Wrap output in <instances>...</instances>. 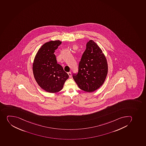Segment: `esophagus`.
Masks as SVG:
<instances>
[{
    "mask_svg": "<svg viewBox=\"0 0 146 146\" xmlns=\"http://www.w3.org/2000/svg\"><path fill=\"white\" fill-rule=\"evenodd\" d=\"M68 76H70V78H71V73L70 72H69L68 73Z\"/></svg>",
    "mask_w": 146,
    "mask_h": 146,
    "instance_id": "34e87169",
    "label": "esophagus"
}]
</instances>
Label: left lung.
Masks as SVG:
<instances>
[{
    "label": "left lung",
    "instance_id": "obj_1",
    "mask_svg": "<svg viewBox=\"0 0 146 146\" xmlns=\"http://www.w3.org/2000/svg\"><path fill=\"white\" fill-rule=\"evenodd\" d=\"M108 71L107 61L102 50L93 40L86 44L74 80L79 88L87 92L97 90L104 82Z\"/></svg>",
    "mask_w": 146,
    "mask_h": 146
}]
</instances>
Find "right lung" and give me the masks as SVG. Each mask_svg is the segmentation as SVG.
<instances>
[{
	"label": "right lung",
	"instance_id": "1",
	"mask_svg": "<svg viewBox=\"0 0 146 146\" xmlns=\"http://www.w3.org/2000/svg\"><path fill=\"white\" fill-rule=\"evenodd\" d=\"M61 44L59 40L44 44L38 51L33 64L35 80L41 88L50 93L62 90L69 77L62 66L58 64L54 54Z\"/></svg>",
	"mask_w": 146,
	"mask_h": 146
}]
</instances>
